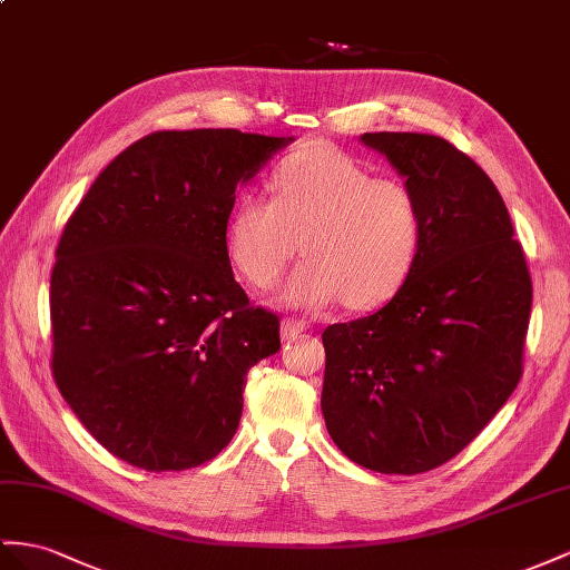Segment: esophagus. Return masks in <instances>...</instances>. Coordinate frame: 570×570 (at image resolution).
Here are the masks:
<instances>
[{"label": "esophagus", "instance_id": "obj_1", "mask_svg": "<svg viewBox=\"0 0 570 570\" xmlns=\"http://www.w3.org/2000/svg\"><path fill=\"white\" fill-rule=\"evenodd\" d=\"M305 330H308V323H305V320H301V317H284L282 337L284 340H296V337H301Z\"/></svg>", "mask_w": 570, "mask_h": 570}]
</instances>
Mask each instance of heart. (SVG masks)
<instances>
[{"mask_svg":"<svg viewBox=\"0 0 570 570\" xmlns=\"http://www.w3.org/2000/svg\"><path fill=\"white\" fill-rule=\"evenodd\" d=\"M426 236L416 189L375 178L332 146L288 156L272 175V197L245 195L228 224V257L247 284L269 288L298 250L303 265L284 288L288 303L381 308L410 279Z\"/></svg>","mask_w":570,"mask_h":570,"instance_id":"heart-1","label":"heart"}]
</instances>
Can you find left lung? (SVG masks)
I'll return each instance as SVG.
<instances>
[{"label":"left lung","instance_id":"8db88e82","mask_svg":"<svg viewBox=\"0 0 570 570\" xmlns=\"http://www.w3.org/2000/svg\"><path fill=\"white\" fill-rule=\"evenodd\" d=\"M424 204L410 279L323 332V414L348 460L421 474L470 445L522 377L532 276L499 189L448 139L366 132Z\"/></svg>","mask_w":570,"mask_h":570}]
</instances>
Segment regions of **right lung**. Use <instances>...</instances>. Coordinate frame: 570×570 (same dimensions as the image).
<instances>
[{
  "mask_svg": "<svg viewBox=\"0 0 570 570\" xmlns=\"http://www.w3.org/2000/svg\"><path fill=\"white\" fill-rule=\"evenodd\" d=\"M291 139L164 129L115 156L57 243L52 377L81 424L146 472L214 460L245 375L279 352V315L233 279L238 183Z\"/></svg>",
  "mask_w": 570,
  "mask_h": 570,
  "instance_id": "add662e5",
  "label": "right lung"
}]
</instances>
